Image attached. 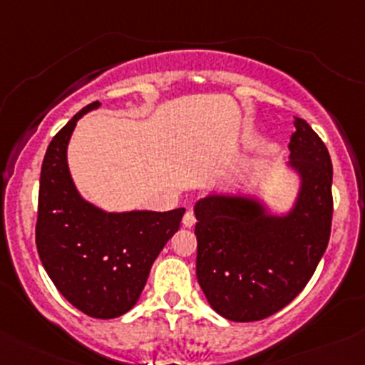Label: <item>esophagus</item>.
Here are the masks:
<instances>
[{
  "label": "esophagus",
  "instance_id": "esophagus-1",
  "mask_svg": "<svg viewBox=\"0 0 365 365\" xmlns=\"http://www.w3.org/2000/svg\"><path fill=\"white\" fill-rule=\"evenodd\" d=\"M183 225L187 228H192L195 225V215L192 213V211H187V213L183 215Z\"/></svg>",
  "mask_w": 365,
  "mask_h": 365
}]
</instances>
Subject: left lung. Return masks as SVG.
Here are the masks:
<instances>
[{"label":"left lung","instance_id":"obj_1","mask_svg":"<svg viewBox=\"0 0 365 365\" xmlns=\"http://www.w3.org/2000/svg\"><path fill=\"white\" fill-rule=\"evenodd\" d=\"M289 166L299 192L287 215L253 197L211 194L194 207L199 286L222 317L255 322L282 310L314 275L331 235L332 164L305 119L294 118Z\"/></svg>","mask_w":365,"mask_h":365}]
</instances>
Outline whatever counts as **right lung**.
I'll list each match as a JSON object with an SVG mask.
<instances>
[{
	"label": "right lung",
	"mask_w": 365,
	"mask_h": 365,
	"mask_svg": "<svg viewBox=\"0 0 365 365\" xmlns=\"http://www.w3.org/2000/svg\"><path fill=\"white\" fill-rule=\"evenodd\" d=\"M91 102L55 135L41 166L36 247L63 298L95 319H114L138 302L154 259L180 228L183 207L107 213L79 195L67 166L76 123Z\"/></svg>",
	"instance_id": "add662e5"
}]
</instances>
